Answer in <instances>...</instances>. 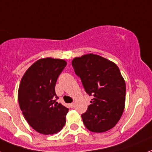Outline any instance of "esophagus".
Listing matches in <instances>:
<instances>
[{
	"instance_id": "1",
	"label": "esophagus",
	"mask_w": 152,
	"mask_h": 152,
	"mask_svg": "<svg viewBox=\"0 0 152 152\" xmlns=\"http://www.w3.org/2000/svg\"><path fill=\"white\" fill-rule=\"evenodd\" d=\"M75 103H72V104H69V106H70V107L71 108H73V107H75Z\"/></svg>"
}]
</instances>
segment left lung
<instances>
[{
    "label": "left lung",
    "mask_w": 152,
    "mask_h": 152,
    "mask_svg": "<svg viewBox=\"0 0 152 152\" xmlns=\"http://www.w3.org/2000/svg\"><path fill=\"white\" fill-rule=\"evenodd\" d=\"M72 65L86 93L94 96L81 115L83 124L92 132L110 130L125 109L126 86L119 69L113 62L94 53L75 57Z\"/></svg>",
    "instance_id": "8db88e82"
}]
</instances>
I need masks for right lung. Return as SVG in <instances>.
<instances>
[{
    "mask_svg": "<svg viewBox=\"0 0 152 152\" xmlns=\"http://www.w3.org/2000/svg\"><path fill=\"white\" fill-rule=\"evenodd\" d=\"M66 64L61 59H39L21 80L18 92L20 109L27 123L39 134H57L66 124L69 109L56 102L55 85Z\"/></svg>",
    "mask_w": 152,
    "mask_h": 152,
    "instance_id": "add662e5",
    "label": "right lung"
}]
</instances>
